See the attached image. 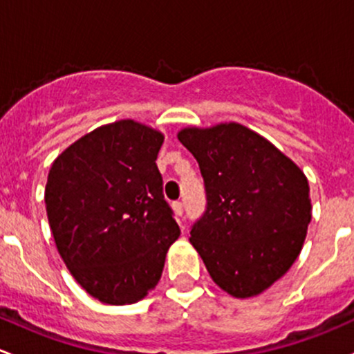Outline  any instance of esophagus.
I'll return each mask as SVG.
<instances>
[{"label":"esophagus","instance_id":"1","mask_svg":"<svg viewBox=\"0 0 354 354\" xmlns=\"http://www.w3.org/2000/svg\"><path fill=\"white\" fill-rule=\"evenodd\" d=\"M174 207V213H176L177 218H182V214H184V204H182L180 201H176L172 204Z\"/></svg>","mask_w":354,"mask_h":354}]
</instances>
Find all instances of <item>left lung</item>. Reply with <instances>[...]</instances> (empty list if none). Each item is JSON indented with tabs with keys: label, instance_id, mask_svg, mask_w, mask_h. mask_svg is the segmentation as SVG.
Instances as JSON below:
<instances>
[{
	"label": "left lung",
	"instance_id": "8db88e82",
	"mask_svg": "<svg viewBox=\"0 0 354 354\" xmlns=\"http://www.w3.org/2000/svg\"><path fill=\"white\" fill-rule=\"evenodd\" d=\"M177 138L198 160L206 189V211L189 242L221 290L256 297L285 274L304 247L312 220L307 177L242 124L185 127Z\"/></svg>",
	"mask_w": 354,
	"mask_h": 354
}]
</instances>
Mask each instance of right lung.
Instances as JSON below:
<instances>
[{"instance_id": "1", "label": "right lung", "mask_w": 354, "mask_h": 354, "mask_svg": "<svg viewBox=\"0 0 354 354\" xmlns=\"http://www.w3.org/2000/svg\"><path fill=\"white\" fill-rule=\"evenodd\" d=\"M162 145L160 131L122 119L82 136L50 165L44 199L57 252L102 304L147 297L180 235L155 163Z\"/></svg>"}]
</instances>
